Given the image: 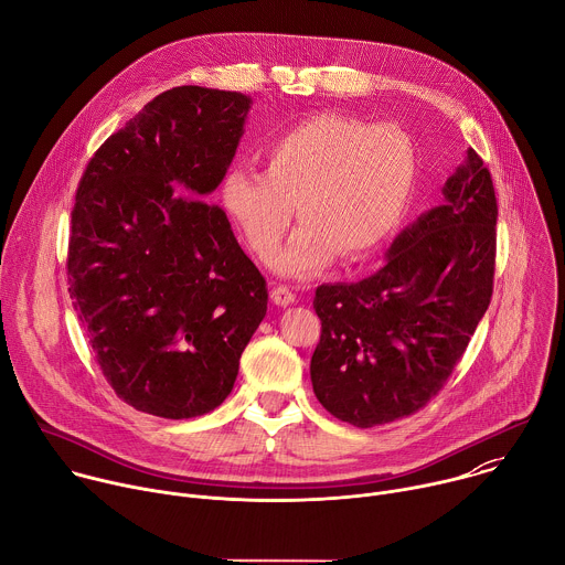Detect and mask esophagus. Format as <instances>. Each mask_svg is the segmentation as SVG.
<instances>
[{
  "instance_id": "1",
  "label": "esophagus",
  "mask_w": 565,
  "mask_h": 565,
  "mask_svg": "<svg viewBox=\"0 0 565 565\" xmlns=\"http://www.w3.org/2000/svg\"><path fill=\"white\" fill-rule=\"evenodd\" d=\"M270 297H273V301H275L277 306H290V303H295V299H297V295H295L288 286H277V288H273Z\"/></svg>"
}]
</instances>
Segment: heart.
Segmentation results:
<instances>
[{"label": "heart", "mask_w": 565, "mask_h": 565, "mask_svg": "<svg viewBox=\"0 0 565 565\" xmlns=\"http://www.w3.org/2000/svg\"><path fill=\"white\" fill-rule=\"evenodd\" d=\"M264 172L234 166L221 181V205L246 246L286 277L306 279L340 255L360 262L395 234L418 183V151L407 131L347 114L308 116L273 136Z\"/></svg>", "instance_id": "obj_1"}]
</instances>
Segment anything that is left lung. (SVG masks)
<instances>
[{
  "instance_id": "obj_1",
  "label": "left lung",
  "mask_w": 565,
  "mask_h": 565,
  "mask_svg": "<svg viewBox=\"0 0 565 565\" xmlns=\"http://www.w3.org/2000/svg\"><path fill=\"white\" fill-rule=\"evenodd\" d=\"M443 196L393 238L375 275L315 290L312 391L342 423L369 429L420 412L490 306L499 207L473 149Z\"/></svg>"
}]
</instances>
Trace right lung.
Wrapping results in <instances>:
<instances>
[{
  "mask_svg": "<svg viewBox=\"0 0 565 565\" xmlns=\"http://www.w3.org/2000/svg\"><path fill=\"white\" fill-rule=\"evenodd\" d=\"M250 96L174 87L111 134L79 179L68 292L103 375L142 414L183 420L230 395L266 279L210 205Z\"/></svg>",
  "mask_w": 565,
  "mask_h": 565,
  "instance_id": "add662e5",
  "label": "right lung"
}]
</instances>
